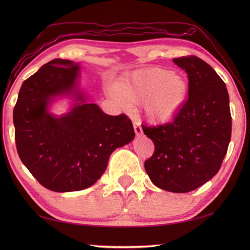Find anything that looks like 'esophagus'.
I'll return each mask as SVG.
<instances>
[{
	"label": "esophagus",
	"instance_id": "1",
	"mask_svg": "<svg viewBox=\"0 0 250 250\" xmlns=\"http://www.w3.org/2000/svg\"><path fill=\"white\" fill-rule=\"evenodd\" d=\"M133 125H134V131H135V134H136L137 136L142 135V134H143V130H142V126H141V125L139 124V122H134Z\"/></svg>",
	"mask_w": 250,
	"mask_h": 250
}]
</instances>
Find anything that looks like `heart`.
<instances>
[{"label":"heart","mask_w":250,"mask_h":250,"mask_svg":"<svg viewBox=\"0 0 250 250\" xmlns=\"http://www.w3.org/2000/svg\"><path fill=\"white\" fill-rule=\"evenodd\" d=\"M108 93L124 109L129 110L131 103L143 104L148 121L167 124L184 107L189 86L179 74L148 67L122 77L119 84H110Z\"/></svg>","instance_id":"b5f03b06"}]
</instances>
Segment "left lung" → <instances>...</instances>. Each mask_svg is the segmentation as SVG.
Wrapping results in <instances>:
<instances>
[{"label": "left lung", "instance_id": "left-lung-1", "mask_svg": "<svg viewBox=\"0 0 250 250\" xmlns=\"http://www.w3.org/2000/svg\"><path fill=\"white\" fill-rule=\"evenodd\" d=\"M173 61L187 73L189 97L172 122L142 125L155 144L145 169L158 188L185 193L218 173L231 140L232 118L226 83L213 67L195 56Z\"/></svg>", "mask_w": 250, "mask_h": 250}]
</instances>
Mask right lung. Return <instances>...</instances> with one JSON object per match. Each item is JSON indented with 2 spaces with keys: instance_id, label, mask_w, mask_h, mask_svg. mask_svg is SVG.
<instances>
[{
  "instance_id": "right-lung-1",
  "label": "right lung",
  "mask_w": 250,
  "mask_h": 250,
  "mask_svg": "<svg viewBox=\"0 0 250 250\" xmlns=\"http://www.w3.org/2000/svg\"><path fill=\"white\" fill-rule=\"evenodd\" d=\"M79 64L55 59L23 82L14 107L16 147L21 161L42 186L56 192L86 189L102 176L116 148L134 139L131 119L110 116L87 103L79 91ZM78 103L56 117L48 106L56 96Z\"/></svg>"
}]
</instances>
